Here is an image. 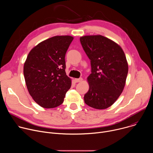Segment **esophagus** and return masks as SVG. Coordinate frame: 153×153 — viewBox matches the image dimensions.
<instances>
[{
	"mask_svg": "<svg viewBox=\"0 0 153 153\" xmlns=\"http://www.w3.org/2000/svg\"><path fill=\"white\" fill-rule=\"evenodd\" d=\"M82 80H83V79H82V77H80V78H79V79H74V81H75V82H76V83L80 82H82Z\"/></svg>",
	"mask_w": 153,
	"mask_h": 153,
	"instance_id": "34e87169",
	"label": "esophagus"
}]
</instances>
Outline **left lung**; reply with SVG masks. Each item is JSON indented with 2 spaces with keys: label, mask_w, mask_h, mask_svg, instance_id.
<instances>
[{
  "label": "left lung",
  "mask_w": 153,
  "mask_h": 153,
  "mask_svg": "<svg viewBox=\"0 0 153 153\" xmlns=\"http://www.w3.org/2000/svg\"><path fill=\"white\" fill-rule=\"evenodd\" d=\"M80 40L91 65L84 101L91 108L103 110L111 106L124 89L128 72L125 53L117 43L102 35L83 36Z\"/></svg>",
  "instance_id": "left-lung-1"
}]
</instances>
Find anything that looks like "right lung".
Returning a JSON list of instances; mask_svg holds the SVG:
<instances>
[{"instance_id": "1", "label": "right lung", "mask_w": 153, "mask_h": 153, "mask_svg": "<svg viewBox=\"0 0 153 153\" xmlns=\"http://www.w3.org/2000/svg\"><path fill=\"white\" fill-rule=\"evenodd\" d=\"M74 37L56 36L46 39L30 51L24 63V74L28 91L40 106L60 105L71 86L65 72V54Z\"/></svg>"}]
</instances>
